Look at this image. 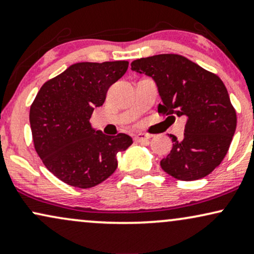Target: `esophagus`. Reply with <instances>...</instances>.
Returning <instances> with one entry per match:
<instances>
[{
    "label": "esophagus",
    "instance_id": "esophagus-1",
    "mask_svg": "<svg viewBox=\"0 0 254 254\" xmlns=\"http://www.w3.org/2000/svg\"><path fill=\"white\" fill-rule=\"evenodd\" d=\"M150 138V135H147V133H137V135L135 136V141L136 142H145L148 141V139Z\"/></svg>",
    "mask_w": 254,
    "mask_h": 254
}]
</instances>
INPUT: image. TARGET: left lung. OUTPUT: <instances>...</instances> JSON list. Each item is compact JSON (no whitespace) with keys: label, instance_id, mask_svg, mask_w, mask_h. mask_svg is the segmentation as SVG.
Returning <instances> with one entry per match:
<instances>
[{"label":"left lung","instance_id":"1","mask_svg":"<svg viewBox=\"0 0 254 254\" xmlns=\"http://www.w3.org/2000/svg\"><path fill=\"white\" fill-rule=\"evenodd\" d=\"M131 70L153 77L162 104L160 115L186 117L182 141L168 135L173 148L160 162L176 179H202L220 166L237 127V112L226 86L214 72L176 54L139 58Z\"/></svg>","mask_w":254,"mask_h":254}]
</instances>
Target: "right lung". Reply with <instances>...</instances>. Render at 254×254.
<instances>
[{"label":"right lung","mask_w":254,"mask_h":254,"mask_svg":"<svg viewBox=\"0 0 254 254\" xmlns=\"http://www.w3.org/2000/svg\"><path fill=\"white\" fill-rule=\"evenodd\" d=\"M127 66V61L75 63L38 92L30 109L34 149L63 183L80 189L103 183L117 168L118 151L132 144L129 135H104L89 123Z\"/></svg>","instance_id":"add662e5"}]
</instances>
